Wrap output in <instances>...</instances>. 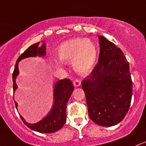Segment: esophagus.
Returning a JSON list of instances; mask_svg holds the SVG:
<instances>
[{
    "mask_svg": "<svg viewBox=\"0 0 146 146\" xmlns=\"http://www.w3.org/2000/svg\"><path fill=\"white\" fill-rule=\"evenodd\" d=\"M73 85L76 87H78L81 86V81L78 79H76L74 81H73Z\"/></svg>",
    "mask_w": 146,
    "mask_h": 146,
    "instance_id": "esophagus-1",
    "label": "esophagus"
}]
</instances>
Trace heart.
Instances as JSON below:
<instances>
[{
    "label": "heart",
    "instance_id": "obj_1",
    "mask_svg": "<svg viewBox=\"0 0 146 146\" xmlns=\"http://www.w3.org/2000/svg\"><path fill=\"white\" fill-rule=\"evenodd\" d=\"M57 58L63 63H70L73 70L81 74L88 73L93 68L98 58V49L94 42L85 38H74L62 42L57 49ZM53 61L56 68L61 63Z\"/></svg>",
    "mask_w": 146,
    "mask_h": 146
}]
</instances>
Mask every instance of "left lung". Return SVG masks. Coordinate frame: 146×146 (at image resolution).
<instances>
[{"mask_svg":"<svg viewBox=\"0 0 146 146\" xmlns=\"http://www.w3.org/2000/svg\"><path fill=\"white\" fill-rule=\"evenodd\" d=\"M98 37V63L81 84L89 117L100 126L111 127L120 122L128 111L133 82L122 50L103 36Z\"/></svg>","mask_w":146,"mask_h":146,"instance_id":"1","label":"left lung"}]
</instances>
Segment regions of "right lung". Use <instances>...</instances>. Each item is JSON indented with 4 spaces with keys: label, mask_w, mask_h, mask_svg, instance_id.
<instances>
[{
    "label": "right lung",
    "mask_w": 146,
    "mask_h": 146,
    "mask_svg": "<svg viewBox=\"0 0 146 146\" xmlns=\"http://www.w3.org/2000/svg\"><path fill=\"white\" fill-rule=\"evenodd\" d=\"M40 42H37L30 46L21 54L16 60L15 68L13 70V92L18 88L16 83V79L19 74V62L23 59L31 57H44L46 54L45 41H42V44L39 45ZM73 85L70 79L60 80L54 83L53 86V104L48 114L41 120L36 123H29L24 119L21 115L20 117L24 123L29 127L31 130L38 133H52L58 131L63 127L66 122V105L70 96L73 92ZM15 102V101H14ZM16 108L17 109L18 104L15 102Z\"/></svg>",
    "instance_id": "add662e5"
}]
</instances>
